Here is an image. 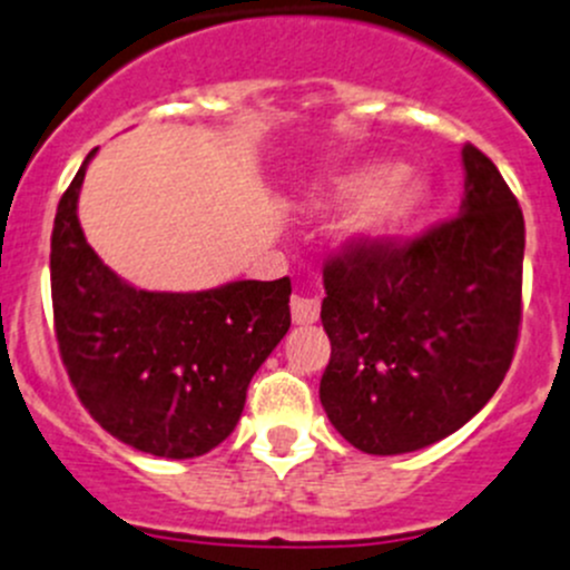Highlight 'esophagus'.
Returning a JSON list of instances; mask_svg holds the SVG:
<instances>
[{"label":"esophagus","instance_id":"obj_1","mask_svg":"<svg viewBox=\"0 0 570 570\" xmlns=\"http://www.w3.org/2000/svg\"><path fill=\"white\" fill-rule=\"evenodd\" d=\"M320 317V301L317 297H292V322L295 325H312Z\"/></svg>","mask_w":570,"mask_h":570}]
</instances>
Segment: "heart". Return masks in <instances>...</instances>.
I'll list each match as a JSON object with an SVG mask.
<instances>
[{
    "mask_svg": "<svg viewBox=\"0 0 570 570\" xmlns=\"http://www.w3.org/2000/svg\"><path fill=\"white\" fill-rule=\"evenodd\" d=\"M353 195L358 198L338 220V243L353 250H370L389 243L424 204V187L416 176L372 165L338 178L317 200V206L327 209Z\"/></svg>",
    "mask_w": 570,
    "mask_h": 570,
    "instance_id": "obj_1",
    "label": "heart"
}]
</instances>
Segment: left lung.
<instances>
[{
  "instance_id": "obj_1",
  "label": "left lung",
  "mask_w": 570,
  "mask_h": 570,
  "mask_svg": "<svg viewBox=\"0 0 570 570\" xmlns=\"http://www.w3.org/2000/svg\"><path fill=\"white\" fill-rule=\"evenodd\" d=\"M461 215L413 243L325 264L331 361L320 402L366 455L416 452L497 394L521 325L524 215L497 165L463 146Z\"/></svg>"
}]
</instances>
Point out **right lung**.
<instances>
[{"mask_svg": "<svg viewBox=\"0 0 570 570\" xmlns=\"http://www.w3.org/2000/svg\"><path fill=\"white\" fill-rule=\"evenodd\" d=\"M85 157L51 232V306L62 364L90 416L124 444L170 461L228 439L250 377L289 331V278L204 292L126 284L88 245L77 204Z\"/></svg>", "mask_w": 570, "mask_h": 570, "instance_id": "add662e5", "label": "right lung"}]
</instances>
